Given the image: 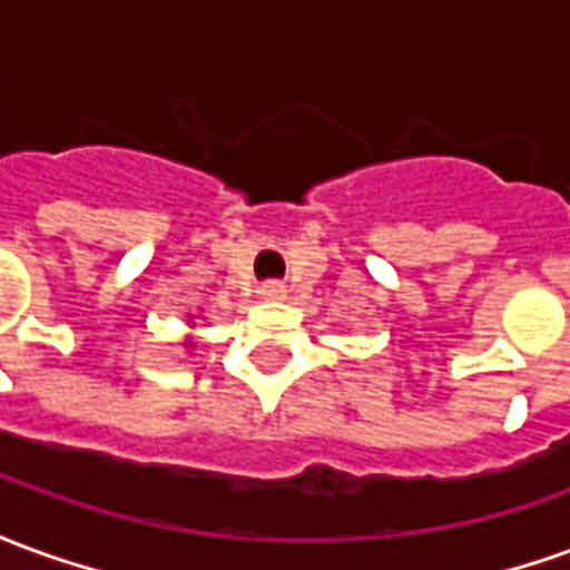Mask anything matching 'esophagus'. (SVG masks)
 Returning <instances> with one entry per match:
<instances>
[{"instance_id": "esophagus-1", "label": "esophagus", "mask_w": 570, "mask_h": 570, "mask_svg": "<svg viewBox=\"0 0 570 570\" xmlns=\"http://www.w3.org/2000/svg\"><path fill=\"white\" fill-rule=\"evenodd\" d=\"M259 296L265 298V302H281V298H286V289H284V284L268 281V284L259 286Z\"/></svg>"}]
</instances>
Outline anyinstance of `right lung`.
Returning <instances> with one entry per match:
<instances>
[{
  "instance_id": "right-lung-1",
  "label": "right lung",
  "mask_w": 570,
  "mask_h": 570,
  "mask_svg": "<svg viewBox=\"0 0 570 570\" xmlns=\"http://www.w3.org/2000/svg\"><path fill=\"white\" fill-rule=\"evenodd\" d=\"M188 347H191V342H188Z\"/></svg>"
}]
</instances>
